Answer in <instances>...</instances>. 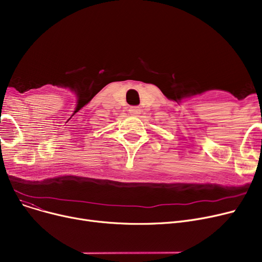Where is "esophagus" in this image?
<instances>
[{
    "label": "esophagus",
    "instance_id": "obj_1",
    "mask_svg": "<svg viewBox=\"0 0 262 262\" xmlns=\"http://www.w3.org/2000/svg\"><path fill=\"white\" fill-rule=\"evenodd\" d=\"M140 113H141V110L138 106H132L129 108V114L133 115V116H137V115H139Z\"/></svg>",
    "mask_w": 262,
    "mask_h": 262
}]
</instances>
